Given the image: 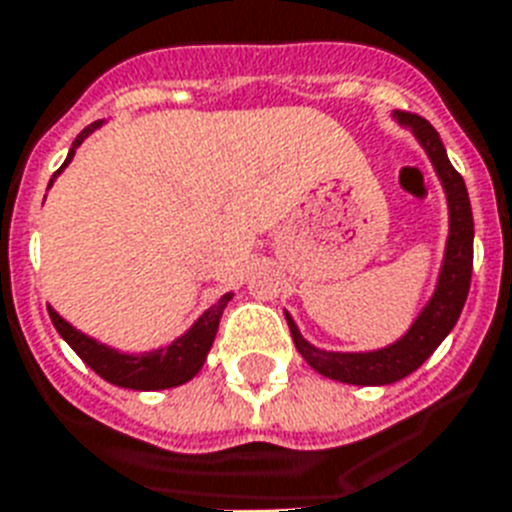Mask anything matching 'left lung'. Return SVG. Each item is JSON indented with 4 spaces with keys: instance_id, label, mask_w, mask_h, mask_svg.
Wrapping results in <instances>:
<instances>
[{
    "instance_id": "obj_1",
    "label": "left lung",
    "mask_w": 512,
    "mask_h": 512,
    "mask_svg": "<svg viewBox=\"0 0 512 512\" xmlns=\"http://www.w3.org/2000/svg\"><path fill=\"white\" fill-rule=\"evenodd\" d=\"M394 121L404 129H410L412 137L420 142L441 187H444V195H447L449 235L431 298L425 301V306L402 338L372 351L317 349L314 343L306 341L296 320L285 312L293 343H296L298 354L306 359V365L314 367L325 378L349 383V386H388V383H396L418 370L460 320L465 298H468L470 275H473V211H470L463 177L449 163L439 132L425 118L394 110Z\"/></svg>"
}]
</instances>
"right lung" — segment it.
I'll list each match as a JSON object with an SVG mask.
<instances>
[{
  "label": "right lung",
  "mask_w": 512,
  "mask_h": 512,
  "mask_svg": "<svg viewBox=\"0 0 512 512\" xmlns=\"http://www.w3.org/2000/svg\"><path fill=\"white\" fill-rule=\"evenodd\" d=\"M105 121H94L89 124L84 132L73 140L71 150H68V158L60 169L55 171V177L49 179V187L55 182L68 163L73 161V155L81 147V142L87 140L89 134L97 132ZM47 187V190H49ZM235 293H224L214 306H208L206 312L200 314L198 320L192 322V327L187 333H182L177 341H171L166 349L145 351V354H126V351H118L108 343L97 341L92 335L81 333L68 320H63L60 314L47 306L49 317H52V325L57 327V333L68 346H71L76 354H79L89 367H92L100 378H105L113 386L121 388H134V391H161V388H174L182 386L187 380H192L200 372L203 362H206L208 351L214 346L216 330H219V320H222L224 306L230 304Z\"/></svg>",
  "instance_id": "1"
}]
</instances>
